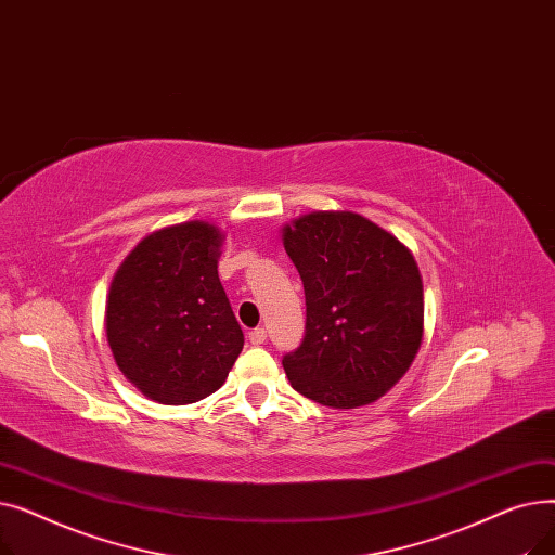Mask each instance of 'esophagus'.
Returning <instances> with one entry per match:
<instances>
[{"instance_id":"1","label":"esophagus","mask_w":555,"mask_h":555,"mask_svg":"<svg viewBox=\"0 0 555 555\" xmlns=\"http://www.w3.org/2000/svg\"><path fill=\"white\" fill-rule=\"evenodd\" d=\"M266 339H268V331H266V328H254V331H249V341H251L254 346L266 344Z\"/></svg>"}]
</instances>
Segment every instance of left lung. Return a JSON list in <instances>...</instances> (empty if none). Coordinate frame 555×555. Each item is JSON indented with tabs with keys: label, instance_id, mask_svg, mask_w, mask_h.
<instances>
[{
	"label": "left lung",
	"instance_id": "1",
	"mask_svg": "<svg viewBox=\"0 0 555 555\" xmlns=\"http://www.w3.org/2000/svg\"><path fill=\"white\" fill-rule=\"evenodd\" d=\"M306 293V335L283 356L301 396L356 410L387 393L423 339V279L412 251L351 211H314L283 227Z\"/></svg>",
	"mask_w": 555,
	"mask_h": 555
}]
</instances>
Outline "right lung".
Masks as SVG:
<instances>
[{"instance_id": "1", "label": "right lung", "mask_w": 555, "mask_h": 555, "mask_svg": "<svg viewBox=\"0 0 555 555\" xmlns=\"http://www.w3.org/2000/svg\"><path fill=\"white\" fill-rule=\"evenodd\" d=\"M222 233L193 220L145 236L116 270L105 333L116 366L155 402L211 396L243 351L218 276Z\"/></svg>"}]
</instances>
